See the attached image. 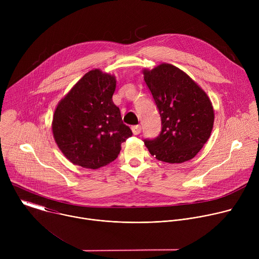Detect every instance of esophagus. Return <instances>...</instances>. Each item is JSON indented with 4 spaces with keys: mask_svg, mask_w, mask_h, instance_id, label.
<instances>
[{
    "mask_svg": "<svg viewBox=\"0 0 259 259\" xmlns=\"http://www.w3.org/2000/svg\"><path fill=\"white\" fill-rule=\"evenodd\" d=\"M131 129H132V132H133V134H134V135H137V134H139V133L141 132V126H140V125L132 126V127H131Z\"/></svg>",
    "mask_w": 259,
    "mask_h": 259,
    "instance_id": "1",
    "label": "esophagus"
}]
</instances>
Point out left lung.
Segmentation results:
<instances>
[{"mask_svg": "<svg viewBox=\"0 0 259 259\" xmlns=\"http://www.w3.org/2000/svg\"><path fill=\"white\" fill-rule=\"evenodd\" d=\"M149 87L162 121L154 139H144L152 156L167 163L193 159L210 137L214 110L205 91L178 67L162 63L144 69Z\"/></svg>", "mask_w": 259, "mask_h": 259, "instance_id": "obj_1", "label": "left lung"}]
</instances>
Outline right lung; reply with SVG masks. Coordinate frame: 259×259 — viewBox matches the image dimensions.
Segmentation results:
<instances>
[{
    "instance_id": "1",
    "label": "right lung",
    "mask_w": 259,
    "mask_h": 259,
    "mask_svg": "<svg viewBox=\"0 0 259 259\" xmlns=\"http://www.w3.org/2000/svg\"><path fill=\"white\" fill-rule=\"evenodd\" d=\"M115 90L114 76L93 69L59 101L52 122L53 136L72 164L103 167L118 158L122 142L132 136L113 102Z\"/></svg>"
}]
</instances>
